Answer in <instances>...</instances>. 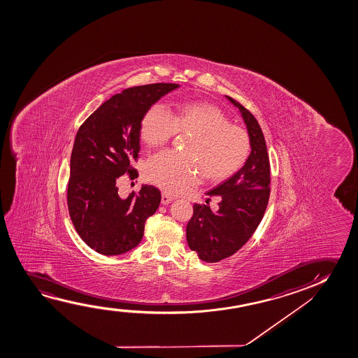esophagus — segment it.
<instances>
[{
	"instance_id": "1",
	"label": "esophagus",
	"mask_w": 358,
	"mask_h": 358,
	"mask_svg": "<svg viewBox=\"0 0 358 358\" xmlns=\"http://www.w3.org/2000/svg\"><path fill=\"white\" fill-rule=\"evenodd\" d=\"M173 201V196L167 194L166 192H162V204L166 206L169 203H171Z\"/></svg>"
}]
</instances>
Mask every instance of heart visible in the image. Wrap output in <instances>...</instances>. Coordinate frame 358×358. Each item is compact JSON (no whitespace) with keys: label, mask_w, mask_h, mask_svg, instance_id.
<instances>
[{"label":"heart","mask_w":358,"mask_h":358,"mask_svg":"<svg viewBox=\"0 0 358 358\" xmlns=\"http://www.w3.org/2000/svg\"><path fill=\"white\" fill-rule=\"evenodd\" d=\"M141 137L149 147H160L175 134H189L183 152H162L149 159L144 175L149 183L176 194L199 181H225L240 171L250 157V139L243 128L213 103L185 101L169 113L152 105L139 124Z\"/></svg>","instance_id":"obj_1"}]
</instances>
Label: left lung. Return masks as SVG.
Instances as JSON below:
<instances>
[{"label":"left lung","mask_w":358,"mask_h":358,"mask_svg":"<svg viewBox=\"0 0 358 358\" xmlns=\"http://www.w3.org/2000/svg\"><path fill=\"white\" fill-rule=\"evenodd\" d=\"M227 99L240 108L252 152L240 171L206 193L220 196L219 210L213 213L206 204L193 206V215L187 224V242L206 263L220 262L241 250L257 230L269 201L270 162L264 134L245 106Z\"/></svg>","instance_id":"obj_1"}]
</instances>
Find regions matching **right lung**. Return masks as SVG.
Listing matches in <instances>:
<instances>
[{
    "label": "right lung",
    "instance_id": "1",
    "mask_svg": "<svg viewBox=\"0 0 358 358\" xmlns=\"http://www.w3.org/2000/svg\"><path fill=\"white\" fill-rule=\"evenodd\" d=\"M178 84L155 83L124 89L100 105L79 127L71 154L67 204L80 238L103 255H118L139 245L148 217L162 193L142 186L127 198L118 194L120 177L138 176L132 165L141 150L144 113Z\"/></svg>",
    "mask_w": 358,
    "mask_h": 358
}]
</instances>
